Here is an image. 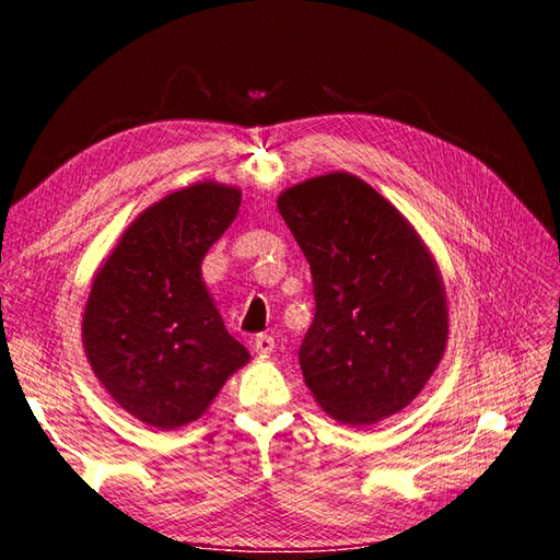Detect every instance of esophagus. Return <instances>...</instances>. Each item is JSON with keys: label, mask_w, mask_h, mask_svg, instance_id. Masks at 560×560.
<instances>
[{"label": "esophagus", "mask_w": 560, "mask_h": 560, "mask_svg": "<svg viewBox=\"0 0 560 560\" xmlns=\"http://www.w3.org/2000/svg\"><path fill=\"white\" fill-rule=\"evenodd\" d=\"M273 348H276L273 336L259 334L257 338H254V352H257V354H270V352H273Z\"/></svg>", "instance_id": "34e87169"}]
</instances>
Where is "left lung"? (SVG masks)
<instances>
[{
    "label": "left lung",
    "mask_w": 560,
    "mask_h": 560,
    "mask_svg": "<svg viewBox=\"0 0 560 560\" xmlns=\"http://www.w3.org/2000/svg\"><path fill=\"white\" fill-rule=\"evenodd\" d=\"M313 276L315 317L299 362L331 418L371 425L409 406L448 338L444 284L413 226L348 173L278 198Z\"/></svg>",
    "instance_id": "obj_1"
}]
</instances>
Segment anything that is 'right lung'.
I'll return each instance as SVG.
<instances>
[{
    "instance_id": "obj_1",
    "label": "right lung",
    "mask_w": 560,
    "mask_h": 560,
    "mask_svg": "<svg viewBox=\"0 0 560 560\" xmlns=\"http://www.w3.org/2000/svg\"><path fill=\"white\" fill-rule=\"evenodd\" d=\"M241 191L194 184L144 210L97 270L83 313L95 376L128 413L159 430L208 409L249 352L226 331L200 261L238 214Z\"/></svg>"
}]
</instances>
